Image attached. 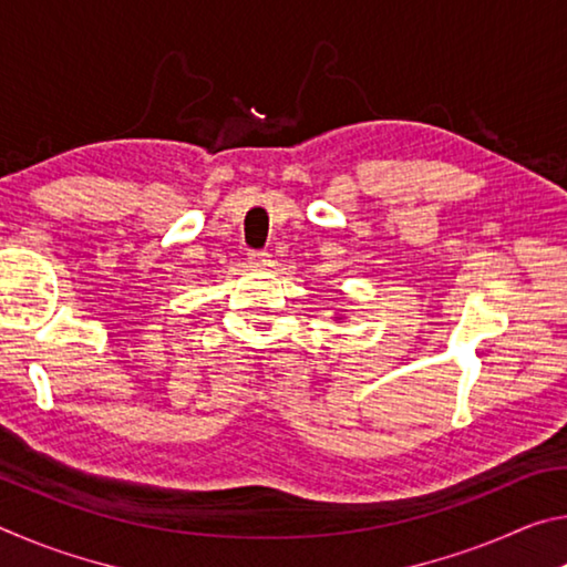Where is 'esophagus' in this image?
<instances>
[{"instance_id": "1", "label": "esophagus", "mask_w": 567, "mask_h": 567, "mask_svg": "<svg viewBox=\"0 0 567 567\" xmlns=\"http://www.w3.org/2000/svg\"><path fill=\"white\" fill-rule=\"evenodd\" d=\"M247 262L252 265V267H267L272 260H270V255H267V252H260V249H252V252H247Z\"/></svg>"}]
</instances>
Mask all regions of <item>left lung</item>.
Returning <instances> with one entry per match:
<instances>
[{
  "label": "left lung",
  "instance_id": "left-lung-1",
  "mask_svg": "<svg viewBox=\"0 0 567 567\" xmlns=\"http://www.w3.org/2000/svg\"><path fill=\"white\" fill-rule=\"evenodd\" d=\"M338 320H342V315H340V318H338Z\"/></svg>",
  "mask_w": 567,
  "mask_h": 567
}]
</instances>
